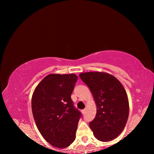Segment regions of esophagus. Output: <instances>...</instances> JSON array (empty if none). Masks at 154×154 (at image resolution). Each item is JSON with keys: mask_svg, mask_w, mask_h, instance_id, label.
I'll use <instances>...</instances> for the list:
<instances>
[{"mask_svg": "<svg viewBox=\"0 0 154 154\" xmlns=\"http://www.w3.org/2000/svg\"><path fill=\"white\" fill-rule=\"evenodd\" d=\"M82 113L83 114H84L85 113V109H83V110H82Z\"/></svg>", "mask_w": 154, "mask_h": 154, "instance_id": "34e87169", "label": "esophagus"}]
</instances>
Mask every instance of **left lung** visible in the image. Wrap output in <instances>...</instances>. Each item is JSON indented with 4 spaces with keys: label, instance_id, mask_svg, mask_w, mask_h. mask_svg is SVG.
Returning <instances> with one entry per match:
<instances>
[{
    "label": "left lung",
    "instance_id": "1",
    "mask_svg": "<svg viewBox=\"0 0 154 154\" xmlns=\"http://www.w3.org/2000/svg\"><path fill=\"white\" fill-rule=\"evenodd\" d=\"M79 77L90 90L97 109L90 128L98 140L111 141L122 133L128 118L126 90L117 78L107 72H82Z\"/></svg>",
    "mask_w": 154,
    "mask_h": 154
}]
</instances>
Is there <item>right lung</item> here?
Segmentation results:
<instances>
[{
	"instance_id": "add662e5",
	"label": "right lung",
	"mask_w": 154,
	"mask_h": 154,
	"mask_svg": "<svg viewBox=\"0 0 154 154\" xmlns=\"http://www.w3.org/2000/svg\"><path fill=\"white\" fill-rule=\"evenodd\" d=\"M77 78L75 74H49L37 85L32 96V111L38 131L47 142L60 149L73 143L82 116L71 98Z\"/></svg>"
}]
</instances>
